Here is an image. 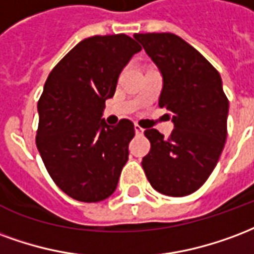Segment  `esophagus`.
I'll return each mask as SVG.
<instances>
[{
  "label": "esophagus",
  "instance_id": "esophagus-1",
  "mask_svg": "<svg viewBox=\"0 0 254 254\" xmlns=\"http://www.w3.org/2000/svg\"><path fill=\"white\" fill-rule=\"evenodd\" d=\"M134 129H135V134H136V135H142V134H143V128H142V127H139V126H138V125L134 126Z\"/></svg>",
  "mask_w": 254,
  "mask_h": 254
}]
</instances>
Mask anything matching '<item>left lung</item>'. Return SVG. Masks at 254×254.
Returning a JSON list of instances; mask_svg holds the SVG:
<instances>
[{
  "label": "left lung",
  "instance_id": "1",
  "mask_svg": "<svg viewBox=\"0 0 254 254\" xmlns=\"http://www.w3.org/2000/svg\"><path fill=\"white\" fill-rule=\"evenodd\" d=\"M162 75L158 104L172 114L168 139L146 129L151 143L142 166L155 190L187 196L197 190L219 161L227 136L229 100L215 67L175 33H135Z\"/></svg>",
  "mask_w": 254,
  "mask_h": 254
}]
</instances>
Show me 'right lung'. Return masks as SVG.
<instances>
[{
    "mask_svg": "<svg viewBox=\"0 0 254 254\" xmlns=\"http://www.w3.org/2000/svg\"><path fill=\"white\" fill-rule=\"evenodd\" d=\"M140 50L125 33L84 39L44 84L36 146L54 183L75 200L101 201L118 187L134 125L123 119L108 126L103 112L122 70Z\"/></svg>",
    "mask_w": 254,
    "mask_h": 254,
    "instance_id": "add662e5",
    "label": "right lung"
}]
</instances>
